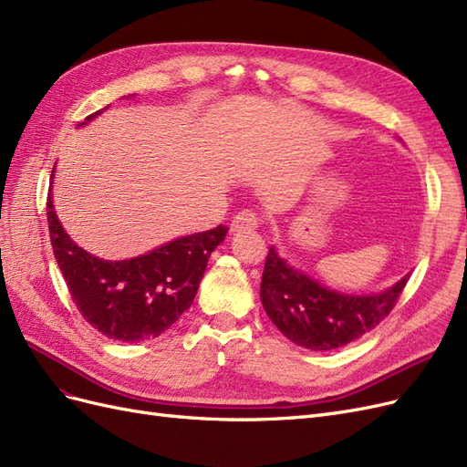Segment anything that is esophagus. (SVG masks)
Returning a JSON list of instances; mask_svg holds the SVG:
<instances>
[{"label":"esophagus","mask_w":467,"mask_h":467,"mask_svg":"<svg viewBox=\"0 0 467 467\" xmlns=\"http://www.w3.org/2000/svg\"><path fill=\"white\" fill-rule=\"evenodd\" d=\"M257 228H259V218H257L255 212H251V210L239 212V214L234 216V222H232V225H230L232 234L253 232V230H257Z\"/></svg>","instance_id":"1"}]
</instances>
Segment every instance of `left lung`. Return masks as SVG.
<instances>
[{
    "mask_svg": "<svg viewBox=\"0 0 467 467\" xmlns=\"http://www.w3.org/2000/svg\"><path fill=\"white\" fill-rule=\"evenodd\" d=\"M407 280L409 275L374 296L338 294L296 271L271 247L261 278V302L266 316L292 343L309 350H333L384 321Z\"/></svg>",
    "mask_w": 467,
    "mask_h": 467,
    "instance_id": "1",
    "label": "left lung"
}]
</instances>
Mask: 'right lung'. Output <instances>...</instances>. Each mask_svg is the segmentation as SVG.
I'll return each mask as SVG.
<instances>
[{
	"mask_svg": "<svg viewBox=\"0 0 467 467\" xmlns=\"http://www.w3.org/2000/svg\"><path fill=\"white\" fill-rule=\"evenodd\" d=\"M47 216L54 257L79 314L99 333L122 343L160 337L187 312L210 253L228 234V228L220 223L214 230L179 237L142 257L105 261L69 239L56 218L50 189Z\"/></svg>",
	"mask_w": 467,
	"mask_h": 467,
	"instance_id": "right-lung-1",
	"label": "right lung"
}]
</instances>
